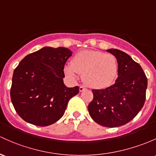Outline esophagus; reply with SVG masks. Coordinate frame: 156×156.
<instances>
[{
    "label": "esophagus",
    "mask_w": 156,
    "mask_h": 156,
    "mask_svg": "<svg viewBox=\"0 0 156 156\" xmlns=\"http://www.w3.org/2000/svg\"><path fill=\"white\" fill-rule=\"evenodd\" d=\"M80 92H82V91H85V87H83V86H80Z\"/></svg>",
    "instance_id": "esophagus-1"
}]
</instances>
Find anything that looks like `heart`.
<instances>
[{
	"label": "heart",
	"mask_w": 156,
	"mask_h": 156,
	"mask_svg": "<svg viewBox=\"0 0 156 156\" xmlns=\"http://www.w3.org/2000/svg\"><path fill=\"white\" fill-rule=\"evenodd\" d=\"M118 71L116 58L111 54L98 51L78 52L71 63L64 66L65 75L73 81L77 80L80 73L89 87L101 89L114 84Z\"/></svg>",
	"instance_id": "obj_1"
}]
</instances>
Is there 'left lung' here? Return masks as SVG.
I'll list each match as a JSON object with an SVG mask.
<instances>
[{"mask_svg":"<svg viewBox=\"0 0 156 156\" xmlns=\"http://www.w3.org/2000/svg\"><path fill=\"white\" fill-rule=\"evenodd\" d=\"M117 58L118 78L105 89H93V100L88 110L91 118L105 127H118L135 118L144 104L147 79L138 63L127 53L108 49Z\"/></svg>","mask_w":156,"mask_h":156,"instance_id":"obj_1","label":"left lung"}]
</instances>
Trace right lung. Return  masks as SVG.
<instances>
[{"mask_svg": "<svg viewBox=\"0 0 156 156\" xmlns=\"http://www.w3.org/2000/svg\"><path fill=\"white\" fill-rule=\"evenodd\" d=\"M68 48L44 47L23 58L13 72L10 97L20 117L27 123L47 126L64 115L79 87L64 84V66L72 56Z\"/></svg>", "mask_w": 156, "mask_h": 156, "instance_id": "obj_1", "label": "right lung"}]
</instances>
